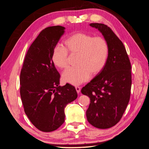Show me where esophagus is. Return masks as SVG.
Returning <instances> with one entry per match:
<instances>
[{"mask_svg":"<svg viewBox=\"0 0 149 149\" xmlns=\"http://www.w3.org/2000/svg\"><path fill=\"white\" fill-rule=\"evenodd\" d=\"M75 88H76V92H77V93L79 94V93H80V91H81L80 87H79V86H76Z\"/></svg>","mask_w":149,"mask_h":149,"instance_id":"1","label":"esophagus"}]
</instances>
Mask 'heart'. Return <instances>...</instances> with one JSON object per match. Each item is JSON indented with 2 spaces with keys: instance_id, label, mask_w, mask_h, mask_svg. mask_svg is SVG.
<instances>
[{
  "instance_id": "obj_1",
  "label": "heart",
  "mask_w": 149,
  "mask_h": 149,
  "mask_svg": "<svg viewBox=\"0 0 149 149\" xmlns=\"http://www.w3.org/2000/svg\"><path fill=\"white\" fill-rule=\"evenodd\" d=\"M65 47L56 45L52 53V61L56 67L64 68L68 65V52L78 54L76 64L63 72L65 83L77 86L96 75L104 68L109 56V48L105 38L83 32L69 36L64 42Z\"/></svg>"
}]
</instances>
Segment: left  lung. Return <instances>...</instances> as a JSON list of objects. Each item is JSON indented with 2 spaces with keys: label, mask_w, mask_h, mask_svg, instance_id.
<instances>
[{
  "label": "left lung",
  "mask_w": 149,
  "mask_h": 149,
  "mask_svg": "<svg viewBox=\"0 0 149 149\" xmlns=\"http://www.w3.org/2000/svg\"><path fill=\"white\" fill-rule=\"evenodd\" d=\"M102 34L109 45L107 63L100 73L81 89L90 98L87 120L94 127L108 129L120 120L130 100L131 65L124 45L106 25L89 24Z\"/></svg>",
  "instance_id": "obj_1"
}]
</instances>
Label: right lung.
<instances>
[{
    "mask_svg": "<svg viewBox=\"0 0 149 149\" xmlns=\"http://www.w3.org/2000/svg\"><path fill=\"white\" fill-rule=\"evenodd\" d=\"M64 26L43 30L26 53L20 76V93L24 111L36 128L43 132L56 130L65 122V108L78 97L75 88L60 86V75L52 60V53Z\"/></svg>",
    "mask_w": 149,
    "mask_h": 149,
    "instance_id": "1",
    "label": "right lung"
}]
</instances>
